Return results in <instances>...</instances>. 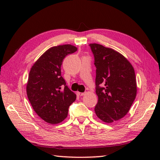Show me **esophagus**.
<instances>
[{"label":"esophagus","instance_id":"obj_1","mask_svg":"<svg viewBox=\"0 0 160 160\" xmlns=\"http://www.w3.org/2000/svg\"><path fill=\"white\" fill-rule=\"evenodd\" d=\"M78 94L79 96H83L85 94V92H78Z\"/></svg>","mask_w":160,"mask_h":160}]
</instances>
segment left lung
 Wrapping results in <instances>:
<instances>
[{
  "label": "left lung",
  "mask_w": 160,
  "mask_h": 160,
  "mask_svg": "<svg viewBox=\"0 0 160 160\" xmlns=\"http://www.w3.org/2000/svg\"><path fill=\"white\" fill-rule=\"evenodd\" d=\"M96 66V94L98 102L94 112L105 123L124 117L136 97L133 67L118 53L101 44H90Z\"/></svg>",
  "instance_id": "1"
}]
</instances>
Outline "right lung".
<instances>
[{"label":"right lung","mask_w":160,"mask_h":160,"mask_svg":"<svg viewBox=\"0 0 160 160\" xmlns=\"http://www.w3.org/2000/svg\"><path fill=\"white\" fill-rule=\"evenodd\" d=\"M78 48L70 44L50 48L35 62L29 71L27 94L37 114L46 122L57 124L67 117L76 94L61 76L64 58Z\"/></svg>","instance_id":"1"}]
</instances>
